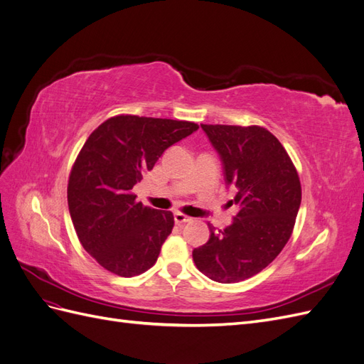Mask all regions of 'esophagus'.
I'll return each mask as SVG.
<instances>
[{"label": "esophagus", "instance_id": "obj_1", "mask_svg": "<svg viewBox=\"0 0 364 364\" xmlns=\"http://www.w3.org/2000/svg\"><path fill=\"white\" fill-rule=\"evenodd\" d=\"M191 220H193L191 217L185 215V214H181V213H176V214H174V222H176V225H179V226H182V225H185V223H190Z\"/></svg>", "mask_w": 364, "mask_h": 364}]
</instances>
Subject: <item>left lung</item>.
Instances as JSON below:
<instances>
[{
  "label": "left lung",
  "instance_id": "8db88e82",
  "mask_svg": "<svg viewBox=\"0 0 364 364\" xmlns=\"http://www.w3.org/2000/svg\"><path fill=\"white\" fill-rule=\"evenodd\" d=\"M223 162L226 185L237 194L232 225H209V240L193 259L209 279L232 284L252 278L279 255L291 237L302 188L289 153L259 126L200 124Z\"/></svg>",
  "mask_w": 364,
  "mask_h": 364
}]
</instances>
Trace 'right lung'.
Masks as SVG:
<instances>
[{
  "label": "right lung",
  "mask_w": 364,
  "mask_h": 364,
  "mask_svg": "<svg viewBox=\"0 0 364 364\" xmlns=\"http://www.w3.org/2000/svg\"><path fill=\"white\" fill-rule=\"evenodd\" d=\"M199 129L191 121L117 115L86 139L68 181V208L83 249L123 278L156 262L174 217L141 202L132 188L162 153Z\"/></svg>",
  "instance_id": "obj_1"
}]
</instances>
